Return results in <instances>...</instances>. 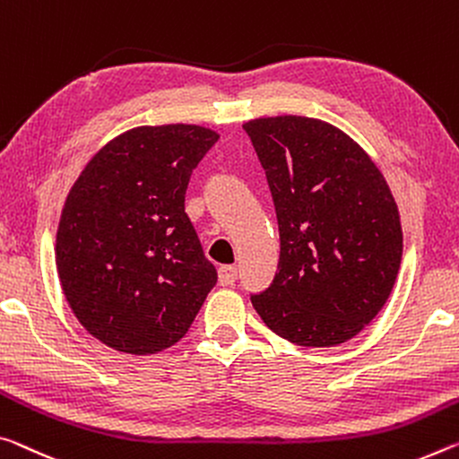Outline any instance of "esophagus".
Masks as SVG:
<instances>
[{
  "label": "esophagus",
  "mask_w": 459,
  "mask_h": 459,
  "mask_svg": "<svg viewBox=\"0 0 459 459\" xmlns=\"http://www.w3.org/2000/svg\"><path fill=\"white\" fill-rule=\"evenodd\" d=\"M237 280V267L235 265H222L218 269V283L221 286H232Z\"/></svg>",
  "instance_id": "esophagus-1"
}]
</instances>
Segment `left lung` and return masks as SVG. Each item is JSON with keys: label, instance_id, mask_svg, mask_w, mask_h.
<instances>
[{"label": "left lung", "instance_id": "left-lung-1", "mask_svg": "<svg viewBox=\"0 0 459 459\" xmlns=\"http://www.w3.org/2000/svg\"><path fill=\"white\" fill-rule=\"evenodd\" d=\"M280 229L272 286L251 294L264 323L302 347L345 343L394 288L403 229L382 171L353 138L307 116L243 125Z\"/></svg>", "mask_w": 459, "mask_h": 459}]
</instances>
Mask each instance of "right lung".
Returning <instances> with one entry per match:
<instances>
[{
	"label": "right lung",
	"mask_w": 459,
	"mask_h": 459,
	"mask_svg": "<svg viewBox=\"0 0 459 459\" xmlns=\"http://www.w3.org/2000/svg\"><path fill=\"white\" fill-rule=\"evenodd\" d=\"M216 141L195 125L133 128L91 157L65 200L55 249L65 298L116 351L176 345L216 286L186 214L192 171Z\"/></svg>",
	"instance_id": "add662e5"
}]
</instances>
